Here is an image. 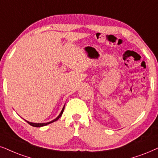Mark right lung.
I'll use <instances>...</instances> for the list:
<instances>
[{"label":"right lung","instance_id":"1","mask_svg":"<svg viewBox=\"0 0 158 158\" xmlns=\"http://www.w3.org/2000/svg\"><path fill=\"white\" fill-rule=\"evenodd\" d=\"M64 109H65V106H63V109H62L60 114L58 115V117H56V118H55V119H53L52 121L49 122V123H31V122H28V121H26V120H25V121L27 122V123H28L29 125H31V126H33V127H38L45 126V125H49V124H50V123H54V122L57 121V119H58L60 118V117H61V115L63 114V111H64Z\"/></svg>","mask_w":158,"mask_h":158}]
</instances>
